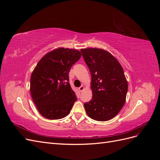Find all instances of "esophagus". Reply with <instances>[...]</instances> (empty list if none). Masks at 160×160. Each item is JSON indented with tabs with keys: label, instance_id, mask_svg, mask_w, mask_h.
<instances>
[{
	"label": "esophagus",
	"instance_id": "obj_1",
	"mask_svg": "<svg viewBox=\"0 0 160 160\" xmlns=\"http://www.w3.org/2000/svg\"><path fill=\"white\" fill-rule=\"evenodd\" d=\"M84 89H85V88H84V86H83V85L81 86L80 88H79V90L80 92H82Z\"/></svg>",
	"mask_w": 160,
	"mask_h": 160
}]
</instances>
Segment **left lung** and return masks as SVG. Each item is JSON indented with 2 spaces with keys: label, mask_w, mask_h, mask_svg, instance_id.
<instances>
[{
  "label": "left lung",
  "mask_w": 160,
  "mask_h": 160,
  "mask_svg": "<svg viewBox=\"0 0 160 160\" xmlns=\"http://www.w3.org/2000/svg\"><path fill=\"white\" fill-rule=\"evenodd\" d=\"M91 75L92 99L84 103L89 117L99 122L113 118L126 99L128 84L122 65L107 51L98 48L81 49Z\"/></svg>",
  "instance_id": "8db88e82"
}]
</instances>
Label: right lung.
<instances>
[{
	"mask_svg": "<svg viewBox=\"0 0 160 160\" xmlns=\"http://www.w3.org/2000/svg\"><path fill=\"white\" fill-rule=\"evenodd\" d=\"M81 56L78 50L60 47L38 62L31 76L30 91L44 118L60 119L70 113L77 97L69 83V72Z\"/></svg>",
	"mask_w": 160,
	"mask_h": 160,
	"instance_id": "1",
	"label": "right lung"
}]
</instances>
